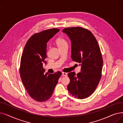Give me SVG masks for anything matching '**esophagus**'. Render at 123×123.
Masks as SVG:
<instances>
[{"instance_id":"34e87169","label":"esophagus","mask_w":123,"mask_h":123,"mask_svg":"<svg viewBox=\"0 0 123 123\" xmlns=\"http://www.w3.org/2000/svg\"><path fill=\"white\" fill-rule=\"evenodd\" d=\"M62 75L64 76H67V73L65 72H62Z\"/></svg>"}]
</instances>
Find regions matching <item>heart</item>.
<instances>
[{"label":"heart","mask_w":123,"mask_h":123,"mask_svg":"<svg viewBox=\"0 0 123 123\" xmlns=\"http://www.w3.org/2000/svg\"><path fill=\"white\" fill-rule=\"evenodd\" d=\"M56 44H57L58 47H61L62 46H63V45H65V44H67V41H66L65 39H64V38H58L56 39Z\"/></svg>","instance_id":"1"}]
</instances>
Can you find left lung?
<instances>
[{
	"label": "left lung",
	"mask_w": 123,
	"mask_h": 123,
	"mask_svg": "<svg viewBox=\"0 0 123 123\" xmlns=\"http://www.w3.org/2000/svg\"><path fill=\"white\" fill-rule=\"evenodd\" d=\"M71 41V58L80 63L81 72H70L69 92L80 99L86 98L95 91L102 76L103 58L97 41L87 29L68 27L63 30Z\"/></svg>",
	"instance_id": "obj_1"
}]
</instances>
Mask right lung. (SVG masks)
<instances>
[{
	"label": "right lung",
	"mask_w": 123,
	"mask_h": 123,
	"mask_svg": "<svg viewBox=\"0 0 123 123\" xmlns=\"http://www.w3.org/2000/svg\"><path fill=\"white\" fill-rule=\"evenodd\" d=\"M60 29L52 28L32 35L24 47L21 58L20 75L29 96L38 102H44L52 95L62 73L44 74L43 63L46 64L47 43Z\"/></svg>",
	"instance_id": "1"
}]
</instances>
